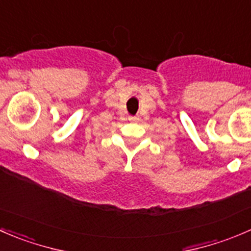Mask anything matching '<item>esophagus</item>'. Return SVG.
<instances>
[{
  "label": "esophagus",
  "instance_id": "34e87169",
  "mask_svg": "<svg viewBox=\"0 0 251 251\" xmlns=\"http://www.w3.org/2000/svg\"><path fill=\"white\" fill-rule=\"evenodd\" d=\"M128 120L130 121V122H139L140 121V117L139 116H130V117H128Z\"/></svg>",
  "mask_w": 251,
  "mask_h": 251
}]
</instances>
